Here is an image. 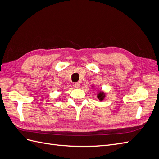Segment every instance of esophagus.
I'll list each match as a JSON object with an SVG mask.
<instances>
[{"instance_id":"1","label":"esophagus","mask_w":159,"mask_h":159,"mask_svg":"<svg viewBox=\"0 0 159 159\" xmlns=\"http://www.w3.org/2000/svg\"><path fill=\"white\" fill-rule=\"evenodd\" d=\"M74 85H75V87L76 88H79L80 87V83H78V82L75 83Z\"/></svg>"}]
</instances>
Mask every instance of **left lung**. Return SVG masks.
Returning <instances> with one entry per match:
<instances>
[{"mask_svg":"<svg viewBox=\"0 0 159 159\" xmlns=\"http://www.w3.org/2000/svg\"><path fill=\"white\" fill-rule=\"evenodd\" d=\"M91 88H94V85H92L91 86ZM97 97H98V98L99 99V101H101V102H102V101H103V100H104V99L106 98V93H105V91H103V90H98V95H97Z\"/></svg>","mask_w":159,"mask_h":159,"instance_id":"obj_1","label":"left lung"}]
</instances>
